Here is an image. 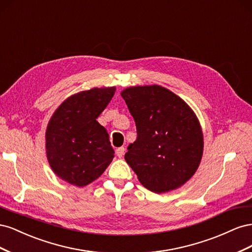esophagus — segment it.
I'll return each mask as SVG.
<instances>
[{
	"mask_svg": "<svg viewBox=\"0 0 252 252\" xmlns=\"http://www.w3.org/2000/svg\"><path fill=\"white\" fill-rule=\"evenodd\" d=\"M125 148L124 147H120V148H118L117 150H116V154H117V156L119 157V158H122L124 156V154H125Z\"/></svg>",
	"mask_w": 252,
	"mask_h": 252,
	"instance_id": "34e87169",
	"label": "esophagus"
}]
</instances>
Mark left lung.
<instances>
[{
  "mask_svg": "<svg viewBox=\"0 0 252 252\" xmlns=\"http://www.w3.org/2000/svg\"><path fill=\"white\" fill-rule=\"evenodd\" d=\"M121 95L138 132L125 159L141 184L156 193L184 185L199 168L204 148L202 128L192 109L158 85L129 87Z\"/></svg>",
  "mask_w": 252,
  "mask_h": 252,
  "instance_id": "left-lung-1",
  "label": "left lung"
}]
</instances>
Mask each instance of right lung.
<instances>
[{"mask_svg": "<svg viewBox=\"0 0 252 252\" xmlns=\"http://www.w3.org/2000/svg\"><path fill=\"white\" fill-rule=\"evenodd\" d=\"M116 87L93 88L61 104L46 129L48 163L59 178L84 187L96 180L114 157L107 130L96 121Z\"/></svg>", "mask_w": 252, "mask_h": 252, "instance_id": "right-lung-1", "label": "right lung"}]
</instances>
